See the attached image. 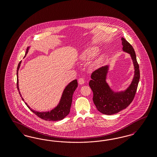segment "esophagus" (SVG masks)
<instances>
[{
	"mask_svg": "<svg viewBox=\"0 0 157 157\" xmlns=\"http://www.w3.org/2000/svg\"><path fill=\"white\" fill-rule=\"evenodd\" d=\"M78 83L80 85H83L85 83V80L83 78H79L78 80Z\"/></svg>",
	"mask_w": 157,
	"mask_h": 157,
	"instance_id": "esophagus-1",
	"label": "esophagus"
}]
</instances>
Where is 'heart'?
Here are the masks:
<instances>
[{
  "label": "heart",
  "instance_id": "heart-1",
  "mask_svg": "<svg viewBox=\"0 0 157 157\" xmlns=\"http://www.w3.org/2000/svg\"><path fill=\"white\" fill-rule=\"evenodd\" d=\"M99 52V49L97 47L92 46L90 47L84 51H82L81 54L80 55V59L83 62H87L90 59H92L93 58H94ZM104 60V56H100L95 60L93 63H92V67L94 68H98L99 67L102 63H103V61Z\"/></svg>",
  "mask_w": 157,
  "mask_h": 157
}]
</instances>
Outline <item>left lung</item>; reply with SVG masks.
I'll use <instances>...</instances> for the list:
<instances>
[{"label":"left lung","instance_id":"8db88e82","mask_svg":"<svg viewBox=\"0 0 157 157\" xmlns=\"http://www.w3.org/2000/svg\"><path fill=\"white\" fill-rule=\"evenodd\" d=\"M123 51L130 55L134 67L132 81L124 90L114 91L106 82L109 65L100 67L91 75L89 85L93 92V101L98 111L105 115L117 113L125 109L134 98L140 78L139 65L134 49L124 37L121 38Z\"/></svg>","mask_w":157,"mask_h":157}]
</instances>
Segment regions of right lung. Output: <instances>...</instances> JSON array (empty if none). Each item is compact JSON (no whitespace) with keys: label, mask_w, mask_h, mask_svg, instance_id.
Returning a JSON list of instances; mask_svg holds the SVG:
<instances>
[{"label":"right lung","mask_w":157,"mask_h":157,"mask_svg":"<svg viewBox=\"0 0 157 157\" xmlns=\"http://www.w3.org/2000/svg\"><path fill=\"white\" fill-rule=\"evenodd\" d=\"M29 49H30V47L27 48L24 58L26 56L27 53L29 52ZM21 62L22 61H21L19 63L18 67L17 68V88L23 101H24L23 98L22 97V95L20 92V90L19 88V80H18V71L21 67ZM77 87H78V82L76 79H75L70 83H69V84L65 87V88L63 91L59 104L55 108H54L49 111H45V112L36 111L30 108V106L28 105L27 103H25V104L30 109L32 112H33L35 115H37V117H39V118L43 120H46V121H60L63 119L65 117H66L70 112V108H71L72 101V96L74 91Z\"/></svg>","instance_id":"right-lung-1"}]
</instances>
